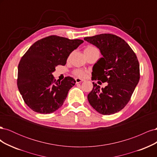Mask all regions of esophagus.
I'll return each mask as SVG.
<instances>
[{
  "instance_id": "1",
  "label": "esophagus",
  "mask_w": 157,
  "mask_h": 157,
  "mask_svg": "<svg viewBox=\"0 0 157 157\" xmlns=\"http://www.w3.org/2000/svg\"><path fill=\"white\" fill-rule=\"evenodd\" d=\"M75 80H76V83H80V82L84 81V79H81V78H76Z\"/></svg>"
}]
</instances>
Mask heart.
Masks as SVG:
<instances>
[{"instance_id":"heart-1","label":"heart","mask_w":157,"mask_h":157,"mask_svg":"<svg viewBox=\"0 0 157 157\" xmlns=\"http://www.w3.org/2000/svg\"><path fill=\"white\" fill-rule=\"evenodd\" d=\"M97 50L95 47L92 46H87L86 48H85V51H88V50ZM73 75L77 76L78 77L80 78H83L85 77L86 76V72L85 71L82 70V69H75L73 71Z\"/></svg>"}]
</instances>
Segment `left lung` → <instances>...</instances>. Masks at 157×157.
Returning <instances> with one entry per match:
<instances>
[{"label":"left lung","mask_w":157,"mask_h":157,"mask_svg":"<svg viewBox=\"0 0 157 157\" xmlns=\"http://www.w3.org/2000/svg\"><path fill=\"white\" fill-rule=\"evenodd\" d=\"M84 40L96 46L103 56L94 65L92 80L108 83L100 89L93 82L88 101L102 115L115 114L126 105L138 84L140 75L137 56L124 40L115 35L105 33Z\"/></svg>","instance_id":"1"}]
</instances>
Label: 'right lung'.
Segmentation results:
<instances>
[{"instance_id":"right-lung-1","label":"right lung","mask_w":157,"mask_h":157,"mask_svg":"<svg viewBox=\"0 0 157 157\" xmlns=\"http://www.w3.org/2000/svg\"><path fill=\"white\" fill-rule=\"evenodd\" d=\"M84 41L52 35L35 42L18 65V90L27 106L35 112L50 114L61 107L75 84L70 77L59 81L52 73L65 65L69 54Z\"/></svg>"}]
</instances>
